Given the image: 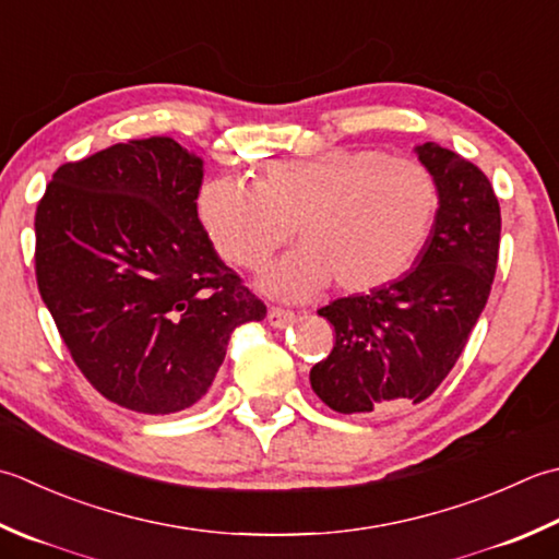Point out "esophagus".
Returning <instances> with one entry per match:
<instances>
[{"instance_id": "obj_1", "label": "esophagus", "mask_w": 559, "mask_h": 559, "mask_svg": "<svg viewBox=\"0 0 559 559\" xmlns=\"http://www.w3.org/2000/svg\"><path fill=\"white\" fill-rule=\"evenodd\" d=\"M266 320H269L271 326H278V330H281V326H286L295 320V312L286 310V308H278V305H271Z\"/></svg>"}]
</instances>
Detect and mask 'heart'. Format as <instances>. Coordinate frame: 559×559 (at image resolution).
Masks as SVG:
<instances>
[{"mask_svg": "<svg viewBox=\"0 0 559 559\" xmlns=\"http://www.w3.org/2000/svg\"><path fill=\"white\" fill-rule=\"evenodd\" d=\"M441 203L439 177L424 162L332 147L266 159L257 181H205L195 213L217 254L247 271L264 266L298 229L302 242L266 276L269 290L298 298L332 278L356 295L395 283L429 245Z\"/></svg>", "mask_w": 559, "mask_h": 559, "instance_id": "1", "label": "heart"}]
</instances>
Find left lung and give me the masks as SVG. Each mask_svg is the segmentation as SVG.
I'll use <instances>...</instances> for the list:
<instances>
[{"label": "left lung", "instance_id": "obj_1", "mask_svg": "<svg viewBox=\"0 0 559 559\" xmlns=\"http://www.w3.org/2000/svg\"><path fill=\"white\" fill-rule=\"evenodd\" d=\"M417 152L443 193L417 266L385 288L317 310L334 326V348L312 366L310 382L338 414H385L433 395L461 358L495 281L501 211L485 171L436 142Z\"/></svg>", "mask_w": 559, "mask_h": 559}]
</instances>
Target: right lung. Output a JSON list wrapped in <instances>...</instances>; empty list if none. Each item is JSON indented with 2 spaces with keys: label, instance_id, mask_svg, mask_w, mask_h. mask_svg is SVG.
<instances>
[{
  "label": "right lung",
  "instance_id": "add662e5",
  "mask_svg": "<svg viewBox=\"0 0 559 559\" xmlns=\"http://www.w3.org/2000/svg\"><path fill=\"white\" fill-rule=\"evenodd\" d=\"M203 162L171 138L68 162L36 207V281L64 346L120 407L199 402L229 336L266 305L217 259L195 199Z\"/></svg>",
  "mask_w": 559,
  "mask_h": 559
}]
</instances>
